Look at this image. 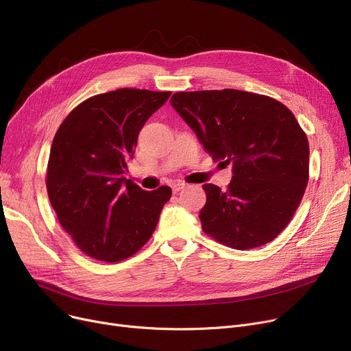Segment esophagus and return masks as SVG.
Returning a JSON list of instances; mask_svg holds the SVG:
<instances>
[{
    "label": "esophagus",
    "instance_id": "esophagus-1",
    "mask_svg": "<svg viewBox=\"0 0 351 351\" xmlns=\"http://www.w3.org/2000/svg\"><path fill=\"white\" fill-rule=\"evenodd\" d=\"M185 188V183L183 182H175L173 185H172V191H173V193H176V192H179L180 189H183Z\"/></svg>",
    "mask_w": 351,
    "mask_h": 351
}]
</instances>
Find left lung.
<instances>
[{
    "label": "left lung",
    "mask_w": 351,
    "mask_h": 351,
    "mask_svg": "<svg viewBox=\"0 0 351 351\" xmlns=\"http://www.w3.org/2000/svg\"><path fill=\"white\" fill-rule=\"evenodd\" d=\"M171 105L213 160L232 165L226 191L205 183L202 229L237 250L271 242L299 208L308 141L283 104L246 90L176 92Z\"/></svg>",
    "instance_id": "8db88e82"
}]
</instances>
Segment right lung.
I'll return each instance as SVG.
<instances>
[{
  "label": "right lung",
  "instance_id": "add662e5",
  "mask_svg": "<svg viewBox=\"0 0 351 351\" xmlns=\"http://www.w3.org/2000/svg\"><path fill=\"white\" fill-rule=\"evenodd\" d=\"M171 92L121 88L80 104L52 141L47 191L61 226L89 257L115 263L149 241L169 186L143 191L123 176L141 129Z\"/></svg>",
  "mask_w": 351,
  "mask_h": 351
}]
</instances>
